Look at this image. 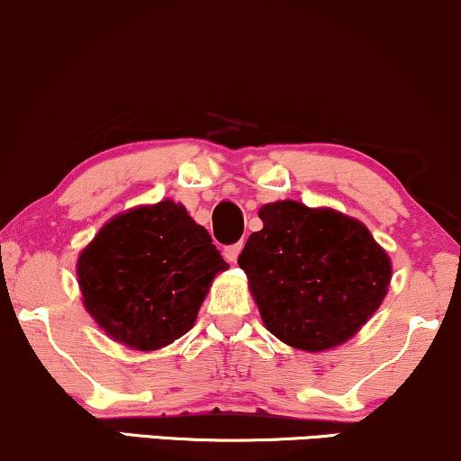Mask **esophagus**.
<instances>
[{
  "instance_id": "obj_1",
  "label": "esophagus",
  "mask_w": 461,
  "mask_h": 461,
  "mask_svg": "<svg viewBox=\"0 0 461 461\" xmlns=\"http://www.w3.org/2000/svg\"><path fill=\"white\" fill-rule=\"evenodd\" d=\"M241 248H243L241 241L240 243H232V246H226L224 248V258L229 260V263H237V257H240Z\"/></svg>"
}]
</instances>
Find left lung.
I'll use <instances>...</instances> for the list:
<instances>
[{"mask_svg": "<svg viewBox=\"0 0 461 461\" xmlns=\"http://www.w3.org/2000/svg\"><path fill=\"white\" fill-rule=\"evenodd\" d=\"M237 263L265 327L293 348L321 352L350 339L380 308L391 258L363 221L297 201L260 207Z\"/></svg>", "mask_w": 461, "mask_h": 461, "instance_id": "obj_1", "label": "left lung"}]
</instances>
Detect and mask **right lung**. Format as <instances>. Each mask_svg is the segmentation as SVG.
<instances>
[{"label": "right lung", "instance_id": "add662e5", "mask_svg": "<svg viewBox=\"0 0 461 461\" xmlns=\"http://www.w3.org/2000/svg\"><path fill=\"white\" fill-rule=\"evenodd\" d=\"M229 269L181 203L130 209L77 260L83 305L115 342L158 350L194 327L212 280Z\"/></svg>", "mask_w": 461, "mask_h": 461}]
</instances>
